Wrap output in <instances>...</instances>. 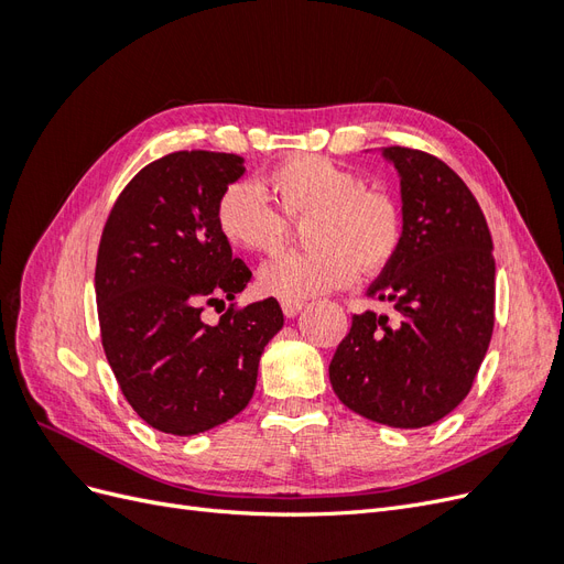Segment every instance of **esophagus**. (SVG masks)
<instances>
[{"mask_svg":"<svg viewBox=\"0 0 564 564\" xmlns=\"http://www.w3.org/2000/svg\"><path fill=\"white\" fill-rule=\"evenodd\" d=\"M303 301H282V313L286 317H296L303 311Z\"/></svg>","mask_w":564,"mask_h":564,"instance_id":"esophagus-1","label":"esophagus"}]
</instances>
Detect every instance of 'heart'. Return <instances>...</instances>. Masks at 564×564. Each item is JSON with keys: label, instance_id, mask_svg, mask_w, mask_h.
<instances>
[{"label": "heart", "instance_id": "heart-1", "mask_svg": "<svg viewBox=\"0 0 564 564\" xmlns=\"http://www.w3.org/2000/svg\"><path fill=\"white\" fill-rule=\"evenodd\" d=\"M268 185L292 224L311 220L305 240L313 247L263 265L259 284L268 296L305 301L329 294L357 278V265L377 272L398 253V204L386 193L369 191L350 169L303 155L280 164ZM216 228L228 245L253 253H275L289 235L286 220L251 181H235L220 193Z\"/></svg>", "mask_w": 564, "mask_h": 564}]
</instances>
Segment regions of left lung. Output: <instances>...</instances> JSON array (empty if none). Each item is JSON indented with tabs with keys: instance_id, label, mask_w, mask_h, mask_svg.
<instances>
[{
	"instance_id": "8db88e82",
	"label": "left lung",
	"mask_w": 564,
	"mask_h": 564,
	"mask_svg": "<svg viewBox=\"0 0 564 564\" xmlns=\"http://www.w3.org/2000/svg\"><path fill=\"white\" fill-rule=\"evenodd\" d=\"M395 166L402 240L367 296L398 319L352 317L329 365L348 409L392 429H423L468 395L494 329L491 235L480 204L452 169L421 150L381 148Z\"/></svg>"
}]
</instances>
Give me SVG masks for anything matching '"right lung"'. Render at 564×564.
I'll return each mask as SVG.
<instances>
[{"instance_id":"add662e5","label":"right lung","mask_w":564,"mask_h":564,"mask_svg":"<svg viewBox=\"0 0 564 564\" xmlns=\"http://www.w3.org/2000/svg\"><path fill=\"white\" fill-rule=\"evenodd\" d=\"M230 152H172L148 164L115 202L100 237L96 303L106 357L127 402L169 435H197L253 398L261 352L284 315L275 299L228 308L251 270L216 228L220 193L245 176Z\"/></svg>"}]
</instances>
